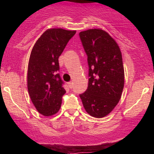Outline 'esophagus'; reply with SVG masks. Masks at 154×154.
I'll return each mask as SVG.
<instances>
[{"label":"esophagus","mask_w":154,"mask_h":154,"mask_svg":"<svg viewBox=\"0 0 154 154\" xmlns=\"http://www.w3.org/2000/svg\"><path fill=\"white\" fill-rule=\"evenodd\" d=\"M68 85H69V87L72 89V88H73V82H68Z\"/></svg>","instance_id":"obj_1"}]
</instances>
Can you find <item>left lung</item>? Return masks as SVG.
<instances>
[{"label":"left lung","mask_w":154,"mask_h":154,"mask_svg":"<svg viewBox=\"0 0 154 154\" xmlns=\"http://www.w3.org/2000/svg\"><path fill=\"white\" fill-rule=\"evenodd\" d=\"M88 56V86L79 94L90 115L102 118L117 105L125 84L122 57L119 45L106 32L92 29L79 32Z\"/></svg>","instance_id":"left-lung-1"}]
</instances>
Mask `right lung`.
I'll return each mask as SVG.
<instances>
[{
  "label": "right lung",
  "instance_id": "1",
  "mask_svg": "<svg viewBox=\"0 0 154 154\" xmlns=\"http://www.w3.org/2000/svg\"><path fill=\"white\" fill-rule=\"evenodd\" d=\"M76 31L49 29L37 40L29 57L27 88L32 102L45 116L59 111L66 91L59 74V58Z\"/></svg>",
  "mask_w": 154,
  "mask_h": 154
}]
</instances>
